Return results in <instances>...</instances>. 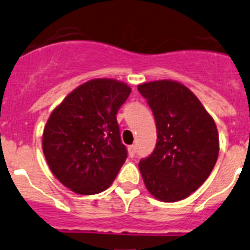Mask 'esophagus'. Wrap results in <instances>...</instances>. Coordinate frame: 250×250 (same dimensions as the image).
<instances>
[{
	"mask_svg": "<svg viewBox=\"0 0 250 250\" xmlns=\"http://www.w3.org/2000/svg\"><path fill=\"white\" fill-rule=\"evenodd\" d=\"M128 153H129V157H134L136 156V146L128 147Z\"/></svg>",
	"mask_w": 250,
	"mask_h": 250,
	"instance_id": "obj_1",
	"label": "esophagus"
}]
</instances>
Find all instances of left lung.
I'll list each match as a JSON object with an SVG mask.
<instances>
[{"mask_svg":"<svg viewBox=\"0 0 250 250\" xmlns=\"http://www.w3.org/2000/svg\"><path fill=\"white\" fill-rule=\"evenodd\" d=\"M156 121L157 142L138 164L147 190L175 203L203 185L219 155L216 125L196 95L181 83L158 80L138 85Z\"/></svg>","mask_w":250,"mask_h":250,"instance_id":"left-lung-1","label":"left lung"}]
</instances>
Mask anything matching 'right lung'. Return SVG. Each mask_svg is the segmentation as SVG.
Wrapping results in <instances>:
<instances>
[{"label": "right lung", "mask_w": 250, "mask_h": 250, "mask_svg": "<svg viewBox=\"0 0 250 250\" xmlns=\"http://www.w3.org/2000/svg\"><path fill=\"white\" fill-rule=\"evenodd\" d=\"M131 94L127 84L93 79L53 110L42 134V151L54 176L80 195L112 185L127 158L116 114Z\"/></svg>", "instance_id": "obj_1"}]
</instances>
